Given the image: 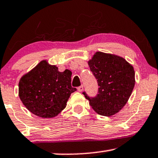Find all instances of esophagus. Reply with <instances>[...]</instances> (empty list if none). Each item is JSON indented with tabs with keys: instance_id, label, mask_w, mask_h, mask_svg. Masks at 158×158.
I'll return each instance as SVG.
<instances>
[{
	"instance_id": "obj_1",
	"label": "esophagus",
	"mask_w": 158,
	"mask_h": 158,
	"mask_svg": "<svg viewBox=\"0 0 158 158\" xmlns=\"http://www.w3.org/2000/svg\"><path fill=\"white\" fill-rule=\"evenodd\" d=\"M77 89H78V91L80 92V93H81V92H82L83 91V86L82 85L79 86V87L77 88Z\"/></svg>"
}]
</instances>
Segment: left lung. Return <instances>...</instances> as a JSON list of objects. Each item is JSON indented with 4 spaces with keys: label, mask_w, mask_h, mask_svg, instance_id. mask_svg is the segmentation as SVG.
Returning a JSON list of instances; mask_svg holds the SVG:
<instances>
[{
    "label": "left lung",
    "mask_w": 158,
    "mask_h": 158,
    "mask_svg": "<svg viewBox=\"0 0 158 158\" xmlns=\"http://www.w3.org/2000/svg\"><path fill=\"white\" fill-rule=\"evenodd\" d=\"M90 71L98 81V92L95 97L86 99L95 112L111 117L117 114L128 101L135 85L133 67L119 56L97 52L88 61Z\"/></svg>",
    "instance_id": "left-lung-1"
}]
</instances>
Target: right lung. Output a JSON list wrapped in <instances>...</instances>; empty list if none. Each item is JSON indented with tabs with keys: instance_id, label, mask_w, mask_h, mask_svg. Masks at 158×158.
<instances>
[{
	"instance_id": "right-lung-1",
	"label": "right lung",
	"mask_w": 158,
	"mask_h": 158,
	"mask_svg": "<svg viewBox=\"0 0 158 158\" xmlns=\"http://www.w3.org/2000/svg\"><path fill=\"white\" fill-rule=\"evenodd\" d=\"M71 74L69 70L60 72L56 65L41 61L19 80V98L33 114L42 118L55 117L77 90L71 87Z\"/></svg>"
}]
</instances>
